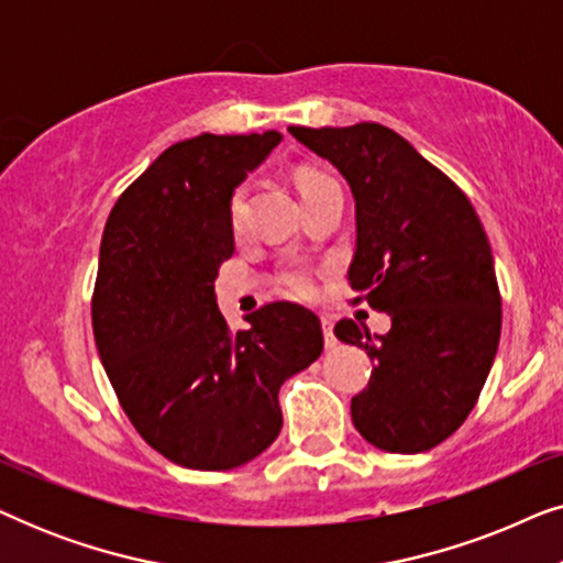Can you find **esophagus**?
<instances>
[{
    "instance_id": "1",
    "label": "esophagus",
    "mask_w": 563,
    "mask_h": 563,
    "mask_svg": "<svg viewBox=\"0 0 563 563\" xmlns=\"http://www.w3.org/2000/svg\"><path fill=\"white\" fill-rule=\"evenodd\" d=\"M320 322H322V333H325V345L328 349H335V335H333V318L330 314H320Z\"/></svg>"
}]
</instances>
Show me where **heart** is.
Here are the masks:
<instances>
[{
  "instance_id": "1",
  "label": "heart",
  "mask_w": 563,
  "mask_h": 563,
  "mask_svg": "<svg viewBox=\"0 0 563 563\" xmlns=\"http://www.w3.org/2000/svg\"><path fill=\"white\" fill-rule=\"evenodd\" d=\"M322 181H328V176H322L318 172H307V168H305V172L297 174V187H299V191H302V195H305V191L314 189ZM245 202H249V189L238 187L233 191V197H230V207H228L230 225H233V228H241V222L245 218ZM284 284H287V287L295 291V295H302V297L312 295V289H314V279H312V274L307 272V268H291V272L284 274Z\"/></svg>"
}]
</instances>
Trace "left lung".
<instances>
[{
	"mask_svg": "<svg viewBox=\"0 0 563 563\" xmlns=\"http://www.w3.org/2000/svg\"><path fill=\"white\" fill-rule=\"evenodd\" d=\"M333 164L356 199V253L349 282L387 335L341 320L338 341L374 361L368 387L351 399L353 426L389 453H420L456 433L495 361L503 299L479 214L449 176L402 135L358 122L289 128Z\"/></svg>",
	"mask_w": 563,
	"mask_h": 563,
	"instance_id": "1",
	"label": "left lung"
}]
</instances>
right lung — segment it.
Here are the masks:
<instances>
[{"label": "right lung", "instance_id": "obj_1", "mask_svg": "<svg viewBox=\"0 0 563 563\" xmlns=\"http://www.w3.org/2000/svg\"><path fill=\"white\" fill-rule=\"evenodd\" d=\"M282 133H202L166 148L114 202L91 325L122 410L174 464L228 472L282 430L279 387L322 353L318 314L274 302L228 328L214 279L235 251L230 197Z\"/></svg>", "mask_w": 563, "mask_h": 563}]
</instances>
